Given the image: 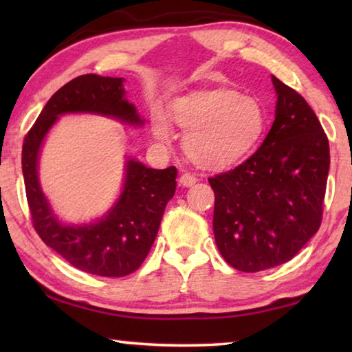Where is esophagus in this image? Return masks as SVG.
Listing matches in <instances>:
<instances>
[{
  "label": "esophagus",
  "instance_id": "obj_1",
  "mask_svg": "<svg viewBox=\"0 0 352 352\" xmlns=\"http://www.w3.org/2000/svg\"><path fill=\"white\" fill-rule=\"evenodd\" d=\"M197 183V177L190 174V172H184V174H182L180 177V184L182 186H192V184Z\"/></svg>",
  "mask_w": 352,
  "mask_h": 352
}]
</instances>
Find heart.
<instances>
[{
  "label": "heart",
  "instance_id": "heart-1",
  "mask_svg": "<svg viewBox=\"0 0 352 352\" xmlns=\"http://www.w3.org/2000/svg\"><path fill=\"white\" fill-rule=\"evenodd\" d=\"M172 116L188 132L184 148L189 158L206 169L241 162L258 144L267 126L265 110L258 99L226 88L180 98ZM152 127L157 138H172V127L163 113L153 116Z\"/></svg>",
  "mask_w": 352,
  "mask_h": 352
}]
</instances>
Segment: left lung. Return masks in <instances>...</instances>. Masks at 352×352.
I'll return each mask as SVG.
<instances>
[{"mask_svg": "<svg viewBox=\"0 0 352 352\" xmlns=\"http://www.w3.org/2000/svg\"><path fill=\"white\" fill-rule=\"evenodd\" d=\"M272 80L278 100L264 142L237 168L208 178L217 248L245 273L290 261L317 233L329 174V141L317 115L294 88Z\"/></svg>", "mask_w": 352, "mask_h": 352, "instance_id": "left-lung-1", "label": "left lung"}]
</instances>
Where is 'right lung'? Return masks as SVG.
<instances>
[{
	"label": "right lung",
	"mask_w": 352,
	"mask_h": 352,
	"mask_svg": "<svg viewBox=\"0 0 352 352\" xmlns=\"http://www.w3.org/2000/svg\"><path fill=\"white\" fill-rule=\"evenodd\" d=\"M122 77L83 74L52 94L25 136L23 177L32 225L47 247L71 265L91 275L121 278L140 269L157 237L164 208L174 197L177 168L151 169L129 160L122 192L115 206L94 223L65 225L51 211L38 183L41 142L65 113H98L142 126L133 104L124 98Z\"/></svg>",
	"instance_id": "1"
}]
</instances>
